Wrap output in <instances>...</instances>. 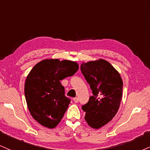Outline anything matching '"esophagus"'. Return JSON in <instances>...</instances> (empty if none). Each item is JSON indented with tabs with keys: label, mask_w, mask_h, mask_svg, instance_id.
Segmentation results:
<instances>
[{
	"label": "esophagus",
	"mask_w": 150,
	"mask_h": 150,
	"mask_svg": "<svg viewBox=\"0 0 150 150\" xmlns=\"http://www.w3.org/2000/svg\"><path fill=\"white\" fill-rule=\"evenodd\" d=\"M73 101H74L75 103H78L79 101V98H74Z\"/></svg>",
	"instance_id": "1"
}]
</instances>
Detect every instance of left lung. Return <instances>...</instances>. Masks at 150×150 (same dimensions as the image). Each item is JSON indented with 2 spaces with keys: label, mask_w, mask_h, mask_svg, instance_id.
I'll return each instance as SVG.
<instances>
[{
  "label": "left lung",
  "mask_w": 150,
  "mask_h": 150,
  "mask_svg": "<svg viewBox=\"0 0 150 150\" xmlns=\"http://www.w3.org/2000/svg\"><path fill=\"white\" fill-rule=\"evenodd\" d=\"M81 70L93 94L82 106L86 112L85 120L90 127L98 129L111 121L119 110L122 79L119 72L103 59L83 62Z\"/></svg>",
  "instance_id": "obj_1"
}]
</instances>
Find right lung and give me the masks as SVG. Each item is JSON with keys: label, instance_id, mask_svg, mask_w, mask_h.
Segmentation results:
<instances>
[{"label": "right lung", "instance_id": "obj_1", "mask_svg": "<svg viewBox=\"0 0 150 150\" xmlns=\"http://www.w3.org/2000/svg\"><path fill=\"white\" fill-rule=\"evenodd\" d=\"M74 61L44 59L33 67L24 87L28 108L32 117L42 126L55 128L63 117L70 103L64 96L60 81L78 71Z\"/></svg>", "mask_w": 150, "mask_h": 150}]
</instances>
